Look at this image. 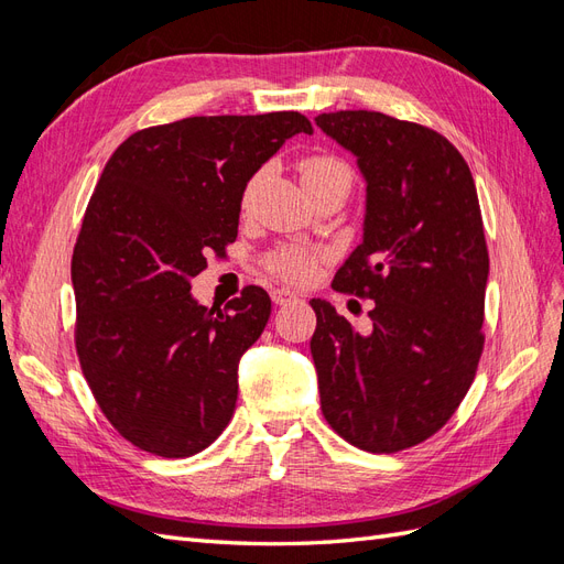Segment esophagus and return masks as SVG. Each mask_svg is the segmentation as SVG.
<instances>
[{
	"mask_svg": "<svg viewBox=\"0 0 564 564\" xmlns=\"http://www.w3.org/2000/svg\"><path fill=\"white\" fill-rule=\"evenodd\" d=\"M270 296H272V303H278V305L294 303L299 299L294 292H289V289H272Z\"/></svg>",
	"mask_w": 564,
	"mask_h": 564,
	"instance_id": "esophagus-1",
	"label": "esophagus"
}]
</instances>
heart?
<instances>
[{"label":"heart","mask_w":564,"mask_h":564,"mask_svg":"<svg viewBox=\"0 0 564 564\" xmlns=\"http://www.w3.org/2000/svg\"><path fill=\"white\" fill-rule=\"evenodd\" d=\"M336 176H350L348 166L340 162V160H336V158L317 155V158H308V160L301 164V183H303V187L308 193L315 191L317 185L327 183V181H332ZM259 185H261V174H256L247 183L245 197H242L245 209L253 202V195H256V191H259ZM315 261H317V256L303 251V249H280L278 253L270 256L268 265H270L272 272H278L280 278H284L289 282H305V280L313 275Z\"/></svg>","instance_id":"obj_1"}]
</instances>
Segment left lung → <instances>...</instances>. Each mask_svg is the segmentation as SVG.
I'll return each instance as SVG.
<instances>
[{
	"label": "left lung",
	"instance_id": "8db88e82",
	"mask_svg": "<svg viewBox=\"0 0 564 564\" xmlns=\"http://www.w3.org/2000/svg\"><path fill=\"white\" fill-rule=\"evenodd\" d=\"M315 122L367 183L362 245L332 286L373 301L369 334L311 301L322 414L350 445L392 454L437 433L475 379L489 275L480 202L466 160L429 127L371 110Z\"/></svg>",
	"mask_w": 564,
	"mask_h": 564
}]
</instances>
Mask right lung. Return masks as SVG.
<instances>
[{"mask_svg":"<svg viewBox=\"0 0 564 564\" xmlns=\"http://www.w3.org/2000/svg\"><path fill=\"white\" fill-rule=\"evenodd\" d=\"M301 112L185 117L131 133L108 160L73 251L79 365L108 421L143 452L183 458L226 431L237 367L270 317L247 286L207 308L191 280L237 237L251 176Z\"/></svg>","mask_w":564,"mask_h":564,"instance_id":"right-lung-1","label":"right lung"}]
</instances>
